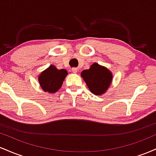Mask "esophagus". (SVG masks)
I'll list each match as a JSON object with an SVG mask.
<instances>
[{
    "label": "esophagus",
    "mask_w": 156,
    "mask_h": 156,
    "mask_svg": "<svg viewBox=\"0 0 156 156\" xmlns=\"http://www.w3.org/2000/svg\"><path fill=\"white\" fill-rule=\"evenodd\" d=\"M72 71H73V73H78V68H73Z\"/></svg>",
    "instance_id": "34e87169"
}]
</instances>
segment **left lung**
<instances>
[{
	"label": "left lung",
	"mask_w": 156,
	"mask_h": 156,
	"mask_svg": "<svg viewBox=\"0 0 156 156\" xmlns=\"http://www.w3.org/2000/svg\"><path fill=\"white\" fill-rule=\"evenodd\" d=\"M80 76L90 92L95 95H101L106 92L113 78L111 71L98 63L92 64L89 69L82 71Z\"/></svg>",
	"instance_id": "8db88e82"
}]
</instances>
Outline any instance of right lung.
<instances>
[{"label":"right lung","mask_w":156,"mask_h":156,"mask_svg":"<svg viewBox=\"0 0 156 156\" xmlns=\"http://www.w3.org/2000/svg\"><path fill=\"white\" fill-rule=\"evenodd\" d=\"M67 74L66 69H58L54 65H51L39 76L38 80L41 88L44 92L51 94L56 92L62 87Z\"/></svg>","instance_id":"obj_1"}]
</instances>
